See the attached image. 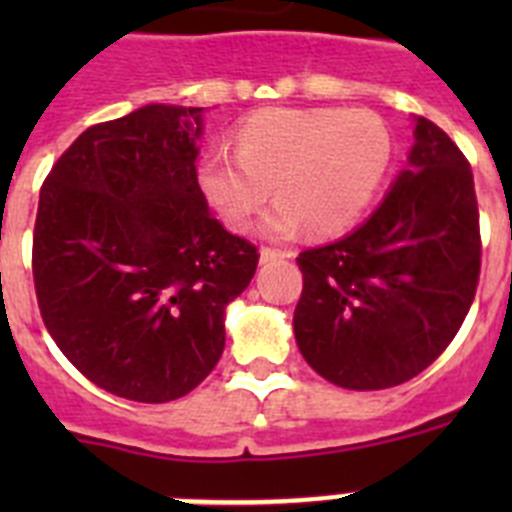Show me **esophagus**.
Wrapping results in <instances>:
<instances>
[{
	"mask_svg": "<svg viewBox=\"0 0 512 512\" xmlns=\"http://www.w3.org/2000/svg\"><path fill=\"white\" fill-rule=\"evenodd\" d=\"M287 256L289 253L279 251V248H269V246L261 248V264H269V261H282V259H287Z\"/></svg>",
	"mask_w": 512,
	"mask_h": 512,
	"instance_id": "1",
	"label": "esophagus"
}]
</instances>
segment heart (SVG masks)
Returning <instances> with one entry per match:
<instances>
[{"label": "heart", "instance_id": "b5f03b06", "mask_svg": "<svg viewBox=\"0 0 512 512\" xmlns=\"http://www.w3.org/2000/svg\"><path fill=\"white\" fill-rule=\"evenodd\" d=\"M392 164V135L369 110L253 112L235 130V153L215 146L202 156L200 187L230 230H248L274 187L277 205L264 233L289 238L305 225L333 235L364 215Z\"/></svg>", "mask_w": 512, "mask_h": 512}]
</instances>
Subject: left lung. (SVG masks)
Returning a JSON list of instances; mask_svg holds the SVG:
<instances>
[{"instance_id": "obj_1", "label": "left lung", "mask_w": 512, "mask_h": 512, "mask_svg": "<svg viewBox=\"0 0 512 512\" xmlns=\"http://www.w3.org/2000/svg\"><path fill=\"white\" fill-rule=\"evenodd\" d=\"M295 338L346 390L408 382L446 351L479 284L482 238L467 156L418 117L410 166L361 228L297 256Z\"/></svg>"}]
</instances>
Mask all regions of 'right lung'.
Here are the masks:
<instances>
[{
	"mask_svg": "<svg viewBox=\"0 0 512 512\" xmlns=\"http://www.w3.org/2000/svg\"><path fill=\"white\" fill-rule=\"evenodd\" d=\"M202 107L148 104L87 128L40 187V315L89 382L135 402L192 392L225 348V305L259 248L228 233L197 182Z\"/></svg>",
	"mask_w": 512,
	"mask_h": 512,
	"instance_id": "add662e5",
	"label": "right lung"
}]
</instances>
